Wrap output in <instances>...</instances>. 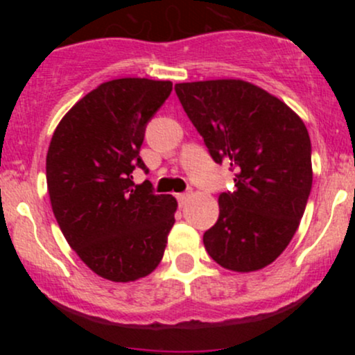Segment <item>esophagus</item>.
Instances as JSON below:
<instances>
[{
	"instance_id": "34e87169",
	"label": "esophagus",
	"mask_w": 355,
	"mask_h": 355,
	"mask_svg": "<svg viewBox=\"0 0 355 355\" xmlns=\"http://www.w3.org/2000/svg\"><path fill=\"white\" fill-rule=\"evenodd\" d=\"M187 198H189V195H187V193H177V200H178V205H180V207L185 205Z\"/></svg>"
}]
</instances>
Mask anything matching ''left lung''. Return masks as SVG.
I'll return each mask as SVG.
<instances>
[{"label": "left lung", "instance_id": "obj_1", "mask_svg": "<svg viewBox=\"0 0 355 355\" xmlns=\"http://www.w3.org/2000/svg\"><path fill=\"white\" fill-rule=\"evenodd\" d=\"M178 100L235 190L218 197L217 223L203 245L218 266L255 272L270 266L299 229L312 189L311 138L282 100L243 80L175 85Z\"/></svg>", "mask_w": 355, "mask_h": 355}]
</instances>
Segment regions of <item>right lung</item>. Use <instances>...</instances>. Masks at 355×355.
Masks as SVG:
<instances>
[{
    "instance_id": "add662e5",
    "label": "right lung",
    "mask_w": 355,
    "mask_h": 355,
    "mask_svg": "<svg viewBox=\"0 0 355 355\" xmlns=\"http://www.w3.org/2000/svg\"><path fill=\"white\" fill-rule=\"evenodd\" d=\"M172 81L120 78L101 83L56 126L46 155L53 214L64 239L96 275L133 282L157 268L175 223L177 200L135 185L146 123Z\"/></svg>"
}]
</instances>
